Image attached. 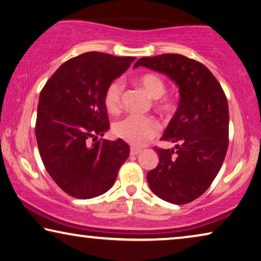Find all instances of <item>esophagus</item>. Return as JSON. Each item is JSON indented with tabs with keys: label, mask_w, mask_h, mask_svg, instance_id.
Listing matches in <instances>:
<instances>
[{
	"label": "esophagus",
	"mask_w": 261,
	"mask_h": 261,
	"mask_svg": "<svg viewBox=\"0 0 261 261\" xmlns=\"http://www.w3.org/2000/svg\"><path fill=\"white\" fill-rule=\"evenodd\" d=\"M140 152H142V150H140V148H137V147H131V150H130L131 155H137V154H139Z\"/></svg>",
	"instance_id": "34e87169"
}]
</instances>
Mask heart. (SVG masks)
Here are the masks:
<instances>
[{
  "instance_id": "1",
  "label": "heart",
  "mask_w": 261,
  "mask_h": 261,
  "mask_svg": "<svg viewBox=\"0 0 261 261\" xmlns=\"http://www.w3.org/2000/svg\"><path fill=\"white\" fill-rule=\"evenodd\" d=\"M138 84L145 89L152 98H159L166 92V84L158 74L147 73L138 77ZM124 86L122 81L115 80L107 87L105 92V106L111 114L118 113L122 107V95ZM160 110L168 113L173 109V101L168 97L160 98L158 103ZM159 123L148 116L129 115L116 122L113 131L116 137L125 140L134 146H143L159 134Z\"/></svg>"
}]
</instances>
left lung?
Segmentation results:
<instances>
[{
  "label": "left lung",
  "mask_w": 261,
  "mask_h": 261,
  "mask_svg": "<svg viewBox=\"0 0 261 261\" xmlns=\"http://www.w3.org/2000/svg\"><path fill=\"white\" fill-rule=\"evenodd\" d=\"M166 74L179 87V107L156 148L159 164L147 182L161 200L186 204L200 197L218 174L229 145V107L220 82L203 64L181 55L145 57L135 64Z\"/></svg>",
  "instance_id": "1"
}]
</instances>
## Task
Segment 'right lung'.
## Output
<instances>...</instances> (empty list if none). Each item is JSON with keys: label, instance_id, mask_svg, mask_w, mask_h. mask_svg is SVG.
I'll return each instance as SVG.
<instances>
[{"label": "right lung", "instance_id": "right-lung-1", "mask_svg": "<svg viewBox=\"0 0 261 261\" xmlns=\"http://www.w3.org/2000/svg\"><path fill=\"white\" fill-rule=\"evenodd\" d=\"M135 59L87 52L61 65L41 89L36 121L39 154L68 195L87 200L108 192L130 154L124 140H97V136L110 125L107 87Z\"/></svg>", "mask_w": 261, "mask_h": 261}]
</instances>
